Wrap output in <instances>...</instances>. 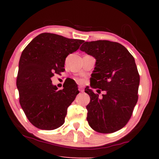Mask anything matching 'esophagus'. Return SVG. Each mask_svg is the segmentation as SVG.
Here are the masks:
<instances>
[{
  "instance_id": "esophagus-1",
  "label": "esophagus",
  "mask_w": 159,
  "mask_h": 159,
  "mask_svg": "<svg viewBox=\"0 0 159 159\" xmlns=\"http://www.w3.org/2000/svg\"><path fill=\"white\" fill-rule=\"evenodd\" d=\"M79 90L80 92H83V91H84V87H83V85H79Z\"/></svg>"
}]
</instances>
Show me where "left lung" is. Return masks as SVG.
Returning <instances> with one entry per match:
<instances>
[{"mask_svg": "<svg viewBox=\"0 0 159 159\" xmlns=\"http://www.w3.org/2000/svg\"><path fill=\"white\" fill-rule=\"evenodd\" d=\"M80 50L96 60L91 88L104 91L100 97L89 87L85 88L90 98L86 107L88 124L98 133H114L126 125L138 102L139 76L135 61L116 42L86 41Z\"/></svg>", "mask_w": 159, "mask_h": 159, "instance_id": "obj_1", "label": "left lung"}]
</instances>
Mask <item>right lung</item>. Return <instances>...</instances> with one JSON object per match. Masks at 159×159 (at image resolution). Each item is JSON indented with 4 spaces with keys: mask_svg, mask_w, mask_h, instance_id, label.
I'll return each instance as SVG.
<instances>
[{
    "mask_svg": "<svg viewBox=\"0 0 159 159\" xmlns=\"http://www.w3.org/2000/svg\"><path fill=\"white\" fill-rule=\"evenodd\" d=\"M84 41L43 33L21 53L17 79L20 103L32 124L41 130L62 125L67 109L79 93L76 82L65 83L58 90L51 78L65 71L66 57Z\"/></svg>",
    "mask_w": 159,
    "mask_h": 159,
    "instance_id": "obj_1",
    "label": "right lung"
}]
</instances>
